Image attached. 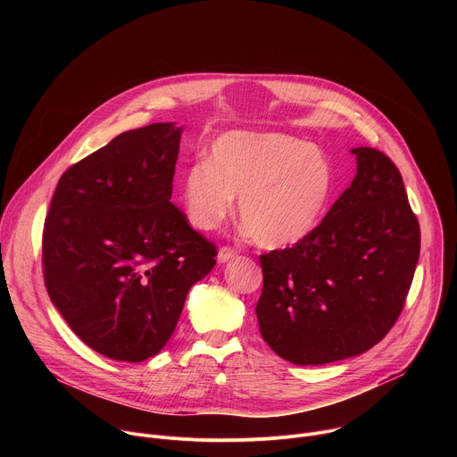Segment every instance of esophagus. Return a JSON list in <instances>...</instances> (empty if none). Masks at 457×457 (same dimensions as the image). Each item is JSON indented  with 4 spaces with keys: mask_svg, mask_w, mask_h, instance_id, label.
I'll return each mask as SVG.
<instances>
[{
    "mask_svg": "<svg viewBox=\"0 0 457 457\" xmlns=\"http://www.w3.org/2000/svg\"><path fill=\"white\" fill-rule=\"evenodd\" d=\"M237 256V251L235 249H231V247H220L219 249V254H217V260H219V264H226V262H229V260H233Z\"/></svg>",
    "mask_w": 457,
    "mask_h": 457,
    "instance_id": "obj_1",
    "label": "esophagus"
}]
</instances>
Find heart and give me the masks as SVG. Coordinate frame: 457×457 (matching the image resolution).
<instances>
[{"label": "heart", "mask_w": 457, "mask_h": 457, "mask_svg": "<svg viewBox=\"0 0 457 457\" xmlns=\"http://www.w3.org/2000/svg\"><path fill=\"white\" fill-rule=\"evenodd\" d=\"M335 189L333 166L320 148L278 132L231 129L208 161L189 164L180 204L193 228H219L235 206L253 240L266 249L303 242L320 226Z\"/></svg>", "instance_id": "obj_1"}]
</instances>
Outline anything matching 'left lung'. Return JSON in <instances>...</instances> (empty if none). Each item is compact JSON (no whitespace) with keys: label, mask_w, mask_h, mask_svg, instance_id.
Instances as JSON below:
<instances>
[{"label":"left lung","mask_w":457,"mask_h":457,"mask_svg":"<svg viewBox=\"0 0 457 457\" xmlns=\"http://www.w3.org/2000/svg\"><path fill=\"white\" fill-rule=\"evenodd\" d=\"M356 175L303 242L260 256V335L295 365L374 347L398 320L420 260V224L386 155L353 148Z\"/></svg>","instance_id":"obj_1"}]
</instances>
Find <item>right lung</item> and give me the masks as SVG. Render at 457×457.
I'll return each instance as SVG.
<instances>
[{
  "mask_svg": "<svg viewBox=\"0 0 457 457\" xmlns=\"http://www.w3.org/2000/svg\"><path fill=\"white\" fill-rule=\"evenodd\" d=\"M184 126L119 134L62 173L43 231L54 307L96 353L155 356L171 338L187 291L215 268V245L171 199Z\"/></svg>",
  "mask_w": 457,
  "mask_h": 457,
  "instance_id": "obj_1",
  "label": "right lung"
}]
</instances>
